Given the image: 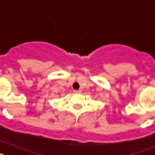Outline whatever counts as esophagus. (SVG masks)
<instances>
[{
  "mask_svg": "<svg viewBox=\"0 0 155 155\" xmlns=\"http://www.w3.org/2000/svg\"><path fill=\"white\" fill-rule=\"evenodd\" d=\"M74 93H75V94H80V93H81V91H80V90H78V91H77V90H75V91H74Z\"/></svg>",
  "mask_w": 155,
  "mask_h": 155,
  "instance_id": "34e87169",
  "label": "esophagus"
}]
</instances>
